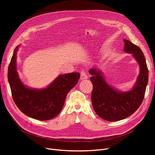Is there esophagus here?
Masks as SVG:
<instances>
[{
	"label": "esophagus",
	"mask_w": 155,
	"mask_h": 155,
	"mask_svg": "<svg viewBox=\"0 0 155 155\" xmlns=\"http://www.w3.org/2000/svg\"><path fill=\"white\" fill-rule=\"evenodd\" d=\"M88 78L86 73L85 72V71L82 70L80 72V79L81 80H84V79H87Z\"/></svg>",
	"instance_id": "esophagus-1"
}]
</instances>
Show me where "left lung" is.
<instances>
[{
    "instance_id": "obj_1",
    "label": "left lung",
    "mask_w": 155,
    "mask_h": 155,
    "mask_svg": "<svg viewBox=\"0 0 155 155\" xmlns=\"http://www.w3.org/2000/svg\"><path fill=\"white\" fill-rule=\"evenodd\" d=\"M123 41L124 51L133 54L140 68L131 91H119L107 83L99 69L92 68L89 70L93 85L91 99L94 109L100 117L107 121H117L132 115L143 101L148 82V70L143 51L129 40Z\"/></svg>"
}]
</instances>
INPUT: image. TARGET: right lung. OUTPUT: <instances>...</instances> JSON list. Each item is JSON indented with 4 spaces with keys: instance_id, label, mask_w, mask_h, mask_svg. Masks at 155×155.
<instances>
[{
    "instance_id": "obj_1",
    "label": "right lung",
    "mask_w": 155,
    "mask_h": 155,
    "mask_svg": "<svg viewBox=\"0 0 155 155\" xmlns=\"http://www.w3.org/2000/svg\"><path fill=\"white\" fill-rule=\"evenodd\" d=\"M18 48L19 46L15 48L8 68V81L13 100L26 116L39 120L51 119L61 112L68 93L78 82L80 73L60 75L45 88H29L21 81L16 68Z\"/></svg>"
}]
</instances>
